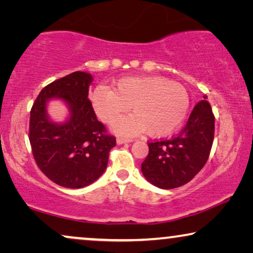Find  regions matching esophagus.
<instances>
[{"label": "esophagus", "instance_id": "esophagus-1", "mask_svg": "<svg viewBox=\"0 0 253 253\" xmlns=\"http://www.w3.org/2000/svg\"><path fill=\"white\" fill-rule=\"evenodd\" d=\"M117 144H126V143H131V141H133L131 138H124V137H119L117 138Z\"/></svg>", "mask_w": 253, "mask_h": 253}]
</instances>
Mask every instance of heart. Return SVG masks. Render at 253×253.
Masks as SVG:
<instances>
[{
	"label": "heart",
	"instance_id": "heart-1",
	"mask_svg": "<svg viewBox=\"0 0 253 253\" xmlns=\"http://www.w3.org/2000/svg\"><path fill=\"white\" fill-rule=\"evenodd\" d=\"M92 102L98 116L107 123L131 109L133 115L114 123L116 132L134 134L146 131L152 137L175 131L185 120L190 107L184 86L162 77L123 78L114 85L113 91L96 88Z\"/></svg>",
	"mask_w": 253,
	"mask_h": 253
}]
</instances>
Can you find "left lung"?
Instances as JSON below:
<instances>
[{
  "instance_id": "8db88e82",
  "label": "left lung",
  "mask_w": 253,
  "mask_h": 253,
  "mask_svg": "<svg viewBox=\"0 0 253 253\" xmlns=\"http://www.w3.org/2000/svg\"><path fill=\"white\" fill-rule=\"evenodd\" d=\"M213 139L212 108L207 100H202L177 136L148 143V155L141 164L143 175L160 189H175L186 184L205 166Z\"/></svg>"
}]
</instances>
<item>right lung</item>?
Listing matches in <instances>:
<instances>
[{
	"label": "right lung",
	"mask_w": 253,
	"mask_h": 253,
	"mask_svg": "<svg viewBox=\"0 0 253 253\" xmlns=\"http://www.w3.org/2000/svg\"><path fill=\"white\" fill-rule=\"evenodd\" d=\"M87 72L76 71L41 89L31 109L29 138L38 167L50 181L70 189L87 186L106 170L114 136L96 119L88 88ZM60 98L71 115L64 124H54L46 114V102Z\"/></svg>",
	"instance_id": "1"
}]
</instances>
